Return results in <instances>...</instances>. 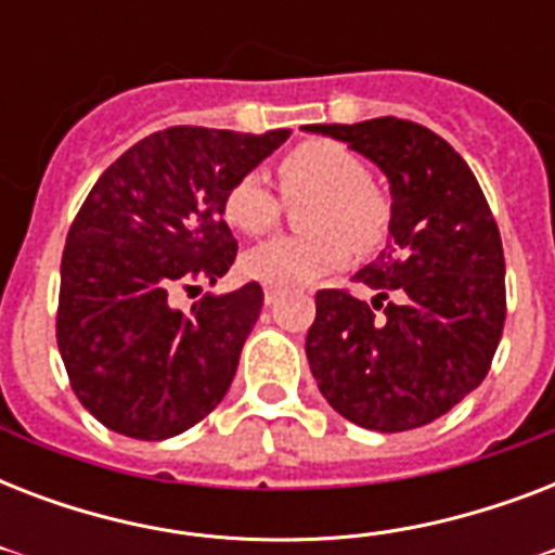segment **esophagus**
I'll use <instances>...</instances> for the list:
<instances>
[{"instance_id":"34e87169","label":"esophagus","mask_w":555,"mask_h":555,"mask_svg":"<svg viewBox=\"0 0 555 555\" xmlns=\"http://www.w3.org/2000/svg\"><path fill=\"white\" fill-rule=\"evenodd\" d=\"M282 294H285V287H282V285H270V282H268V285H264V302H268V305L276 302V299Z\"/></svg>"}]
</instances>
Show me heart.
<instances>
[{"label": "heart", "mask_w": 555, "mask_h": 555, "mask_svg": "<svg viewBox=\"0 0 555 555\" xmlns=\"http://www.w3.org/2000/svg\"><path fill=\"white\" fill-rule=\"evenodd\" d=\"M279 186L287 201L313 198L302 212L308 235H282L247 256V270L270 285H308L343 270L351 247L377 250L386 242L391 207L371 184L357 152L334 141H305L279 160ZM224 221L244 235H264L282 218V201L261 172H244L221 201Z\"/></svg>", "instance_id": "heart-1"}]
</instances>
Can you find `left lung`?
Wrapping results in <instances>:
<instances>
[{
    "label": "left lung",
    "instance_id": "8db88e82",
    "mask_svg": "<svg viewBox=\"0 0 555 555\" xmlns=\"http://www.w3.org/2000/svg\"><path fill=\"white\" fill-rule=\"evenodd\" d=\"M374 160L391 190V242L351 291H320L305 354L331 409L374 431L438 421L481 386L507 294L499 224L466 160L400 117L305 126Z\"/></svg>",
    "mask_w": 555,
    "mask_h": 555
}]
</instances>
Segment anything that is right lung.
<instances>
[{
    "mask_svg": "<svg viewBox=\"0 0 555 555\" xmlns=\"http://www.w3.org/2000/svg\"><path fill=\"white\" fill-rule=\"evenodd\" d=\"M169 126L124 152L91 186L65 238L56 346L77 400L112 431L164 440L204 421L233 383L259 320V282L184 313L176 285H216L235 261L224 192L287 141Z\"/></svg>",
    "mask_w": 555,
    "mask_h": 555,
    "instance_id": "add662e5",
    "label": "right lung"
}]
</instances>
